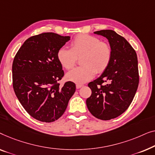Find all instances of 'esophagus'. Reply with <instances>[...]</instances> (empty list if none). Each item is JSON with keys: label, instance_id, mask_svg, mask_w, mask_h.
<instances>
[{"label": "esophagus", "instance_id": "obj_1", "mask_svg": "<svg viewBox=\"0 0 155 155\" xmlns=\"http://www.w3.org/2000/svg\"><path fill=\"white\" fill-rule=\"evenodd\" d=\"M82 86H83V85H81V84H77V85H76V88H77V89L81 88Z\"/></svg>", "mask_w": 155, "mask_h": 155}]
</instances>
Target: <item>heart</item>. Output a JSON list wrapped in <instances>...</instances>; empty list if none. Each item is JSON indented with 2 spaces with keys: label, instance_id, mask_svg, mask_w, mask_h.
<instances>
[{
  "label": "heart",
  "instance_id": "obj_1",
  "mask_svg": "<svg viewBox=\"0 0 155 155\" xmlns=\"http://www.w3.org/2000/svg\"><path fill=\"white\" fill-rule=\"evenodd\" d=\"M82 56V66L67 74V78L77 84H83L94 77L95 72L102 73L110 64L112 50L107 43L102 42L97 37L79 34L71 42L70 49L61 48L57 58L63 68H73L78 57Z\"/></svg>",
  "mask_w": 155,
  "mask_h": 155
}]
</instances>
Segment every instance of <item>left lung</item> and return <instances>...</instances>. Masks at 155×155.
Returning <instances> with one entry per match:
<instances>
[{
  "label": "left lung",
  "instance_id": "obj_1",
  "mask_svg": "<svg viewBox=\"0 0 155 155\" xmlns=\"http://www.w3.org/2000/svg\"><path fill=\"white\" fill-rule=\"evenodd\" d=\"M94 34L107 39L112 58L102 74L88 84L92 94L87 98L86 105L96 118L110 120L123 114L136 95L139 83L138 58L129 43L113 30Z\"/></svg>",
  "mask_w": 155,
  "mask_h": 155
}]
</instances>
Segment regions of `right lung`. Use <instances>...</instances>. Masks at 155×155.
I'll return each mask as SVG.
<instances>
[{"instance_id": "add662e5", "label": "right lung", "mask_w": 155, "mask_h": 155, "mask_svg": "<svg viewBox=\"0 0 155 155\" xmlns=\"http://www.w3.org/2000/svg\"><path fill=\"white\" fill-rule=\"evenodd\" d=\"M70 40L53 32L30 37L25 41L12 63L15 95L25 110L37 120L53 122L66 110L76 85L67 81L60 86L64 76L57 58L58 50Z\"/></svg>"}]
</instances>
